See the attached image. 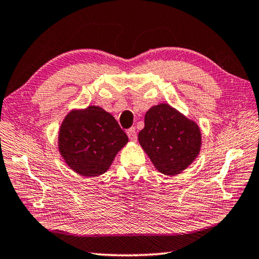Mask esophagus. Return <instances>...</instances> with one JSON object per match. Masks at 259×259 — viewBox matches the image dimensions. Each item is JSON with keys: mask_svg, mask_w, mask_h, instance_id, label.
<instances>
[{"mask_svg": "<svg viewBox=\"0 0 259 259\" xmlns=\"http://www.w3.org/2000/svg\"><path fill=\"white\" fill-rule=\"evenodd\" d=\"M126 133H127V135H128V138L132 140V141H135V140L138 139V134H137V131H135V127L130 128Z\"/></svg>", "mask_w": 259, "mask_h": 259, "instance_id": "1", "label": "esophagus"}]
</instances>
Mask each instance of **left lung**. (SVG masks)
<instances>
[{
  "instance_id": "1",
  "label": "left lung",
  "mask_w": 259,
  "mask_h": 259,
  "mask_svg": "<svg viewBox=\"0 0 259 259\" xmlns=\"http://www.w3.org/2000/svg\"><path fill=\"white\" fill-rule=\"evenodd\" d=\"M139 142L160 173L174 176L198 157L201 133L193 120L169 104L160 103L147 111Z\"/></svg>"
}]
</instances>
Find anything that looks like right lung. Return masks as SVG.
<instances>
[{"label": "right lung", "mask_w": 259, "mask_h": 259, "mask_svg": "<svg viewBox=\"0 0 259 259\" xmlns=\"http://www.w3.org/2000/svg\"><path fill=\"white\" fill-rule=\"evenodd\" d=\"M127 142L128 138L115 118L98 106L71 110L63 119L58 138L63 160L85 178L106 173Z\"/></svg>", "instance_id": "obj_1"}]
</instances>
